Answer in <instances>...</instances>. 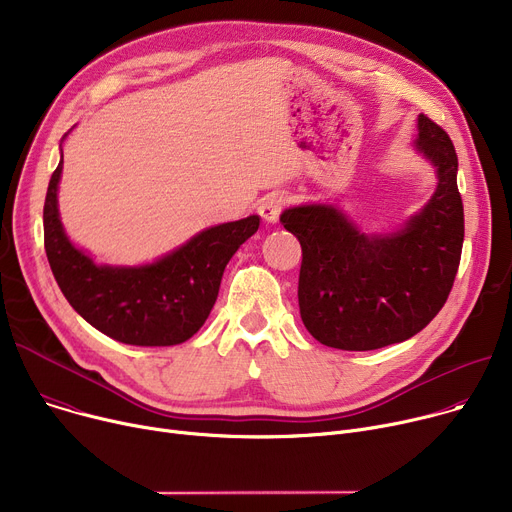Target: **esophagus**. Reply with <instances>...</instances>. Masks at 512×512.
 <instances>
[{"label": "esophagus", "mask_w": 512, "mask_h": 512, "mask_svg": "<svg viewBox=\"0 0 512 512\" xmlns=\"http://www.w3.org/2000/svg\"><path fill=\"white\" fill-rule=\"evenodd\" d=\"M286 196L282 194H267L261 204H259V214L263 220L267 222H277V218H280L284 206H286Z\"/></svg>", "instance_id": "esophagus-1"}]
</instances>
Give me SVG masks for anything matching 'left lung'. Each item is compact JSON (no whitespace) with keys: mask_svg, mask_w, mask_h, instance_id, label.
<instances>
[{"mask_svg":"<svg viewBox=\"0 0 512 512\" xmlns=\"http://www.w3.org/2000/svg\"><path fill=\"white\" fill-rule=\"evenodd\" d=\"M412 149L435 171L425 206L392 230H361L339 206L286 208V230L302 245L300 316L322 345L371 351L423 331L443 308L463 245L457 155L447 132L416 118Z\"/></svg>","mask_w":512,"mask_h":512,"instance_id":"left-lung-1","label":"left lung"}]
</instances>
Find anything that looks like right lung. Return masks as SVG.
<instances>
[{
  "label": "right lung",
  "instance_id": "obj_1",
  "mask_svg": "<svg viewBox=\"0 0 512 512\" xmlns=\"http://www.w3.org/2000/svg\"><path fill=\"white\" fill-rule=\"evenodd\" d=\"M73 130V128H71ZM69 130V132H71ZM61 161L44 200V249L55 280L91 327L136 347H169L194 337L206 322L220 290L226 263L259 228V216L204 228L151 263H96L77 247L61 222Z\"/></svg>",
  "mask_w": 512,
  "mask_h": 512
}]
</instances>
